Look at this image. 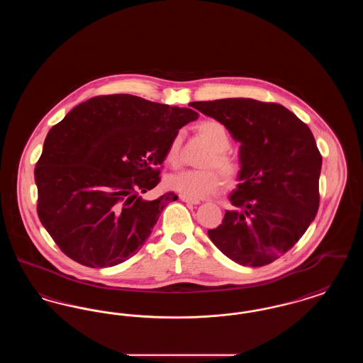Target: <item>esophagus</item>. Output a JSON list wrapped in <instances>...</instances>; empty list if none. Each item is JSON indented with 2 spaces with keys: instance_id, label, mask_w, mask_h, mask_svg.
<instances>
[{
  "instance_id": "1",
  "label": "esophagus",
  "mask_w": 363,
  "mask_h": 363,
  "mask_svg": "<svg viewBox=\"0 0 363 363\" xmlns=\"http://www.w3.org/2000/svg\"><path fill=\"white\" fill-rule=\"evenodd\" d=\"M179 199L184 201V203H189V204H200V200H196V199H190L188 196H184V194H179Z\"/></svg>"
}]
</instances>
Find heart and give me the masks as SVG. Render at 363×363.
<instances>
[{
    "instance_id": "b5f03b06",
    "label": "heart",
    "mask_w": 363,
    "mask_h": 363,
    "mask_svg": "<svg viewBox=\"0 0 363 363\" xmlns=\"http://www.w3.org/2000/svg\"><path fill=\"white\" fill-rule=\"evenodd\" d=\"M199 133L212 147V154L208 156L206 166H216L225 175L227 181H235L240 175V164L234 156L227 152L231 145V138L225 125L215 120H207L199 125ZM181 143L182 135L177 133L169 144L166 160L172 166H177L181 160ZM167 185L169 188L184 196L199 200L220 189L222 177L213 169L184 170L179 173L172 174L167 178Z\"/></svg>"
}]
</instances>
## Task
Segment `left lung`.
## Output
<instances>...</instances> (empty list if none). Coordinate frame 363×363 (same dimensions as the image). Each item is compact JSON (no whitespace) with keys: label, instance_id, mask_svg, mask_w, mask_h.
I'll return each instance as SVG.
<instances>
[{"label":"left lung","instance_id":"left-lung-1","mask_svg":"<svg viewBox=\"0 0 363 363\" xmlns=\"http://www.w3.org/2000/svg\"><path fill=\"white\" fill-rule=\"evenodd\" d=\"M238 141L240 175L209 240L228 259L262 267L289 252L314 220L323 157L309 126L284 106L245 98L193 102Z\"/></svg>","mask_w":363,"mask_h":363}]
</instances>
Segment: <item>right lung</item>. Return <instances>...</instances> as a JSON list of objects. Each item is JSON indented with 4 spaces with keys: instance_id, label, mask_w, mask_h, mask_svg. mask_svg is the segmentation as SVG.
<instances>
[{
    "instance_id": "obj_1",
    "label": "right lung",
    "mask_w": 363,
    "mask_h": 363,
    "mask_svg": "<svg viewBox=\"0 0 363 363\" xmlns=\"http://www.w3.org/2000/svg\"><path fill=\"white\" fill-rule=\"evenodd\" d=\"M197 117L191 108L118 94L91 98L52 126L35 167L38 216L68 257L106 268L138 253L178 199L140 193L159 184L170 141Z\"/></svg>"
}]
</instances>
